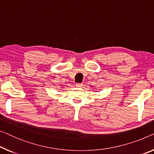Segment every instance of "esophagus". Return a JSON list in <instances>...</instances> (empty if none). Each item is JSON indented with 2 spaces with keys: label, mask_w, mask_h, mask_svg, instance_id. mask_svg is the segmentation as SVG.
<instances>
[{
  "label": "esophagus",
  "mask_w": 154,
  "mask_h": 154,
  "mask_svg": "<svg viewBox=\"0 0 154 154\" xmlns=\"http://www.w3.org/2000/svg\"><path fill=\"white\" fill-rule=\"evenodd\" d=\"M82 86H83V85L81 83H77L76 85H75V87H77L78 88H82Z\"/></svg>",
  "instance_id": "obj_1"
}]
</instances>
